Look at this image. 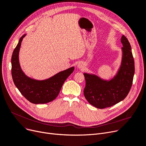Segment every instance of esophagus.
Listing matches in <instances>:
<instances>
[{
    "instance_id": "esophagus-1",
    "label": "esophagus",
    "mask_w": 146,
    "mask_h": 146,
    "mask_svg": "<svg viewBox=\"0 0 146 146\" xmlns=\"http://www.w3.org/2000/svg\"><path fill=\"white\" fill-rule=\"evenodd\" d=\"M78 67H79L80 68H82V64H79L78 65Z\"/></svg>"
}]
</instances>
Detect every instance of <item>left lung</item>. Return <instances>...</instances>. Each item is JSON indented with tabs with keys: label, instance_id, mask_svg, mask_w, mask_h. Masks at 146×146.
Returning a JSON list of instances; mask_svg holds the SVG:
<instances>
[{
	"label": "left lung",
	"instance_id": "8db88e82",
	"mask_svg": "<svg viewBox=\"0 0 146 146\" xmlns=\"http://www.w3.org/2000/svg\"><path fill=\"white\" fill-rule=\"evenodd\" d=\"M122 57L118 72L110 80L84 73L86 86L83 94L90 104L99 109L111 107L124 100L131 89L135 72L131 47L127 38L121 37Z\"/></svg>",
	"mask_w": 146,
	"mask_h": 146
}]
</instances>
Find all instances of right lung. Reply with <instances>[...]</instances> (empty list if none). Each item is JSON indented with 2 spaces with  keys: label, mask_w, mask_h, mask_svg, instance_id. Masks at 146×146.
Instances as JSON below:
<instances>
[{
  "label": "right lung",
  "mask_w": 146,
  "mask_h": 146,
  "mask_svg": "<svg viewBox=\"0 0 146 146\" xmlns=\"http://www.w3.org/2000/svg\"><path fill=\"white\" fill-rule=\"evenodd\" d=\"M25 35L21 37L12 53L11 72L14 84L21 94L30 102L35 104L50 102L57 98L64 82L73 73L74 68L72 67L43 80H37L28 77L22 72L19 62V51L22 41Z\"/></svg>",
  "instance_id": "right-lung-1"
}]
</instances>
